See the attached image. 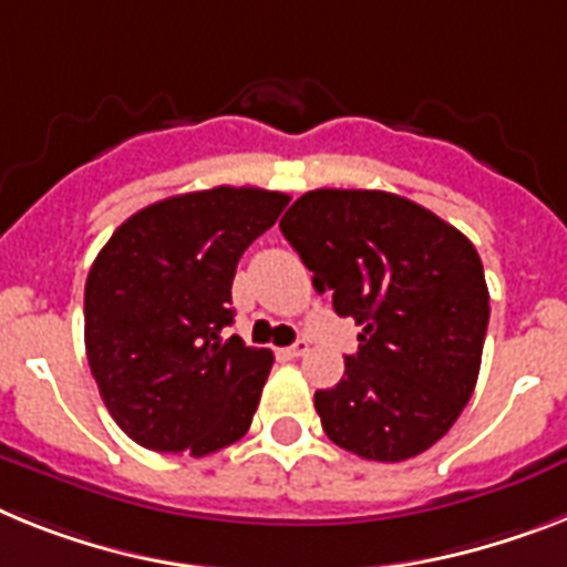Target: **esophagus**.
<instances>
[{
    "mask_svg": "<svg viewBox=\"0 0 567 567\" xmlns=\"http://www.w3.org/2000/svg\"><path fill=\"white\" fill-rule=\"evenodd\" d=\"M308 349H311V346H308V340H297L293 346L282 349V354L285 357H302V354H308Z\"/></svg>",
    "mask_w": 567,
    "mask_h": 567,
    "instance_id": "esophagus-1",
    "label": "esophagus"
}]
</instances>
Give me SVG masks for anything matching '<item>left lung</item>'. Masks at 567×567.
I'll use <instances>...</instances> for the list:
<instances>
[{
    "label": "left lung",
    "mask_w": 567,
    "mask_h": 567,
    "mask_svg": "<svg viewBox=\"0 0 567 567\" xmlns=\"http://www.w3.org/2000/svg\"><path fill=\"white\" fill-rule=\"evenodd\" d=\"M279 227L313 288L363 326L340 383L313 394L326 435L392 464L430 450L482 369L489 293L473 241L383 189H311Z\"/></svg>",
    "instance_id": "obj_1"
}]
</instances>
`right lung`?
Instances as JSON below:
<instances>
[{
	"instance_id": "obj_1",
	"label": "right lung",
	"mask_w": 567,
	"mask_h": 567,
	"mask_svg": "<svg viewBox=\"0 0 567 567\" xmlns=\"http://www.w3.org/2000/svg\"><path fill=\"white\" fill-rule=\"evenodd\" d=\"M288 195L213 187L126 218L85 279V357L100 398L135 444L195 458L236 444L254 421L274 354L233 322L236 265L276 225Z\"/></svg>"
}]
</instances>
